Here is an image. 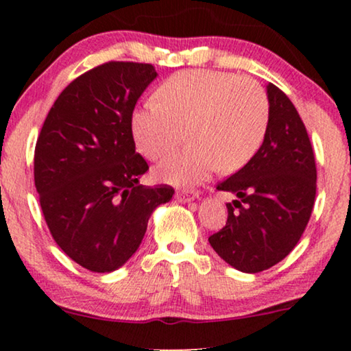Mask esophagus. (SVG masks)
Returning a JSON list of instances; mask_svg holds the SVG:
<instances>
[{
    "instance_id": "1",
    "label": "esophagus",
    "mask_w": 351,
    "mask_h": 351,
    "mask_svg": "<svg viewBox=\"0 0 351 351\" xmlns=\"http://www.w3.org/2000/svg\"><path fill=\"white\" fill-rule=\"evenodd\" d=\"M176 198L179 201H184V203H186V201H193L195 198H198V193L193 190H179L176 191Z\"/></svg>"
}]
</instances>
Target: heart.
I'll return each mask as SVG.
<instances>
[{"label": "heart", "instance_id": "obj_1", "mask_svg": "<svg viewBox=\"0 0 351 351\" xmlns=\"http://www.w3.org/2000/svg\"><path fill=\"white\" fill-rule=\"evenodd\" d=\"M132 114V132L143 155L158 160L186 136L190 145L156 167L161 180L195 185L219 167L241 169L262 147L270 102L258 81L219 70H185L167 78Z\"/></svg>", "mask_w": 351, "mask_h": 351}]
</instances>
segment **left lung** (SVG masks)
<instances>
[{
    "label": "left lung",
    "instance_id": "obj_1",
    "mask_svg": "<svg viewBox=\"0 0 351 351\" xmlns=\"http://www.w3.org/2000/svg\"><path fill=\"white\" fill-rule=\"evenodd\" d=\"M270 121L262 147L246 166L217 184L237 195L227 223L209 243L225 262L258 273L281 262L305 232L316 196V165L308 132L289 97L267 86Z\"/></svg>",
    "mask_w": 351,
    "mask_h": 351
}]
</instances>
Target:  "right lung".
<instances>
[{
	"label": "right lung",
	"mask_w": 351,
	"mask_h": 351,
	"mask_svg": "<svg viewBox=\"0 0 351 351\" xmlns=\"http://www.w3.org/2000/svg\"><path fill=\"white\" fill-rule=\"evenodd\" d=\"M155 66L107 62L62 90L35 147V186L47 228L71 261L113 271L141 246L171 185L138 184L148 171L136 153L132 112Z\"/></svg>",
	"instance_id": "obj_1"
}]
</instances>
